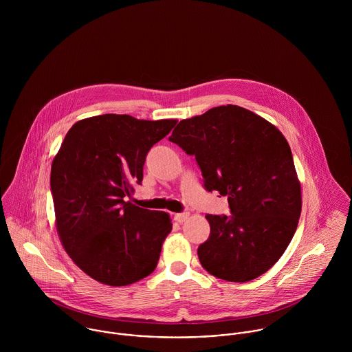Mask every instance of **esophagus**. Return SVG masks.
Here are the masks:
<instances>
[{
	"label": "esophagus",
	"instance_id": "34e87169",
	"mask_svg": "<svg viewBox=\"0 0 352 352\" xmlns=\"http://www.w3.org/2000/svg\"><path fill=\"white\" fill-rule=\"evenodd\" d=\"M188 217H190V212H179V214H175V219H176L179 223H183Z\"/></svg>",
	"mask_w": 352,
	"mask_h": 352
}]
</instances>
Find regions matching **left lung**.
<instances>
[{"instance_id":"left-lung-1","label":"left lung","mask_w":352,"mask_h":352,"mask_svg":"<svg viewBox=\"0 0 352 352\" xmlns=\"http://www.w3.org/2000/svg\"><path fill=\"white\" fill-rule=\"evenodd\" d=\"M169 141L195 155L204 188L228 197L232 215H211L198 248L201 267L229 282L268 271L289 247L301 215V184L283 134L239 105L182 120Z\"/></svg>"}]
</instances>
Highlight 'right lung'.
Listing matches in <instances>:
<instances>
[{"label":"right lung","instance_id":"add662e5","mask_svg":"<svg viewBox=\"0 0 352 352\" xmlns=\"http://www.w3.org/2000/svg\"><path fill=\"white\" fill-rule=\"evenodd\" d=\"M175 119L140 120L105 113L67 131L51 165L56 232L72 260L108 286H127L151 275L172 230L166 212L126 201L144 179L151 146Z\"/></svg>","mask_w":352,"mask_h":352}]
</instances>
